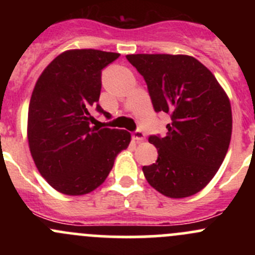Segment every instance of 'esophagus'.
Wrapping results in <instances>:
<instances>
[{"label":"esophagus","mask_w":255,"mask_h":255,"mask_svg":"<svg viewBox=\"0 0 255 255\" xmlns=\"http://www.w3.org/2000/svg\"><path fill=\"white\" fill-rule=\"evenodd\" d=\"M144 138H145V134H144L142 130H135L133 133V139L137 140V142H142V140H144Z\"/></svg>","instance_id":"obj_1"}]
</instances>
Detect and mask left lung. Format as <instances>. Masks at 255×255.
I'll return each mask as SVG.
<instances>
[{
    "label": "left lung",
    "mask_w": 255,
    "mask_h": 255,
    "mask_svg": "<svg viewBox=\"0 0 255 255\" xmlns=\"http://www.w3.org/2000/svg\"><path fill=\"white\" fill-rule=\"evenodd\" d=\"M143 76L155 112L170 115L165 137L150 135L158 159L143 166L146 181L171 199L201 191L220 169L232 135L230 99L215 75L194 56H126Z\"/></svg>",
    "instance_id": "1"
}]
</instances>
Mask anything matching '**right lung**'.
I'll return each mask as SVG.
<instances>
[{"instance_id": "add662e5", "label": "right lung", "mask_w": 255, "mask_h": 255, "mask_svg": "<svg viewBox=\"0 0 255 255\" xmlns=\"http://www.w3.org/2000/svg\"><path fill=\"white\" fill-rule=\"evenodd\" d=\"M118 53L73 49L56 56L37 80L28 109V143L40 175L56 191L89 194L106 180L115 159L130 142L125 129L91 127L102 69Z\"/></svg>"}]
</instances>
